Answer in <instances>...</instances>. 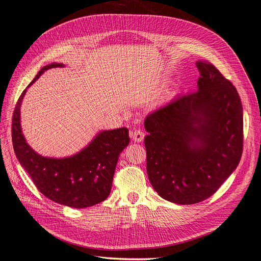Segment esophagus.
Returning <instances> with one entry per match:
<instances>
[{
	"mask_svg": "<svg viewBox=\"0 0 261 261\" xmlns=\"http://www.w3.org/2000/svg\"><path fill=\"white\" fill-rule=\"evenodd\" d=\"M144 137H145V133L143 132V130H141V129H134L131 132V138L133 141H136V142H142L143 139H144Z\"/></svg>",
	"mask_w": 261,
	"mask_h": 261,
	"instance_id": "obj_1",
	"label": "esophagus"
}]
</instances>
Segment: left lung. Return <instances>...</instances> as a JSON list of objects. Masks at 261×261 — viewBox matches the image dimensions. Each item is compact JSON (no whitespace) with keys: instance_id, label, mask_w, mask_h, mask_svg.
Segmentation results:
<instances>
[{"instance_id":"1","label":"left lung","mask_w":261,"mask_h":261,"mask_svg":"<svg viewBox=\"0 0 261 261\" xmlns=\"http://www.w3.org/2000/svg\"><path fill=\"white\" fill-rule=\"evenodd\" d=\"M198 90L174 97L145 119L147 175L159 196L180 205L214 195L243 153L237 89L208 62L196 63Z\"/></svg>"}]
</instances>
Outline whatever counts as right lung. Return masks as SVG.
<instances>
[{"label": "right lung", "instance_id": "add662e5", "mask_svg": "<svg viewBox=\"0 0 261 261\" xmlns=\"http://www.w3.org/2000/svg\"><path fill=\"white\" fill-rule=\"evenodd\" d=\"M63 66L57 63L44 66L28 87L45 70ZM26 91H22L14 109L12 140L15 154L33 184L48 199L72 208L91 207L105 200L112 190L119 154L130 142L128 128L99 132L86 148L71 157H42L21 133L20 104Z\"/></svg>", "mask_w": 261, "mask_h": 261}]
</instances>
